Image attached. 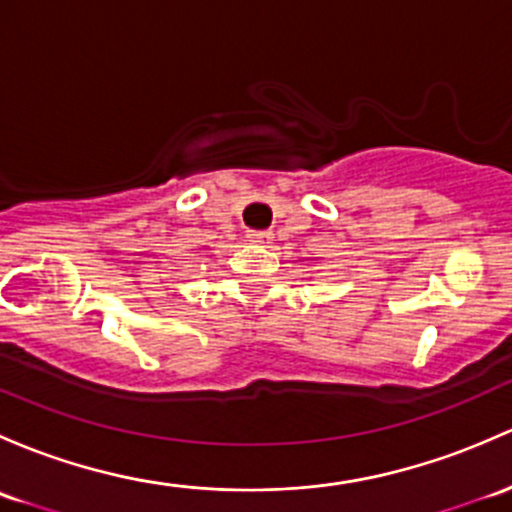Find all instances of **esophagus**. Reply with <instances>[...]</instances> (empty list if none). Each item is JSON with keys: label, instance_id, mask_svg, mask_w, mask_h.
<instances>
[{"label": "esophagus", "instance_id": "34e87169", "mask_svg": "<svg viewBox=\"0 0 512 512\" xmlns=\"http://www.w3.org/2000/svg\"><path fill=\"white\" fill-rule=\"evenodd\" d=\"M247 238L252 242H270L272 233L270 230H247Z\"/></svg>", "mask_w": 512, "mask_h": 512}]
</instances>
